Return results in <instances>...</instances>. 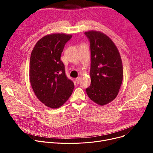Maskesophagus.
Masks as SVG:
<instances>
[{"label":"esophagus","instance_id":"34e87169","mask_svg":"<svg viewBox=\"0 0 153 153\" xmlns=\"http://www.w3.org/2000/svg\"><path fill=\"white\" fill-rule=\"evenodd\" d=\"M76 81L77 84L79 83V81H80V77H77L76 79Z\"/></svg>","mask_w":153,"mask_h":153}]
</instances>
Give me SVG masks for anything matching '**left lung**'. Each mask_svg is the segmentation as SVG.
Masks as SVG:
<instances>
[{
  "label": "left lung",
  "instance_id": "8db88e82",
  "mask_svg": "<svg viewBox=\"0 0 153 153\" xmlns=\"http://www.w3.org/2000/svg\"><path fill=\"white\" fill-rule=\"evenodd\" d=\"M91 46V84L86 89L93 102L103 106L117 96L123 81V65L119 51L113 41L102 32H85Z\"/></svg>",
  "mask_w": 153,
  "mask_h": 153
}]
</instances>
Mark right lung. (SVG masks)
Masks as SVG:
<instances>
[{
	"label": "right lung",
	"instance_id": "right-lung-1",
	"mask_svg": "<svg viewBox=\"0 0 153 153\" xmlns=\"http://www.w3.org/2000/svg\"><path fill=\"white\" fill-rule=\"evenodd\" d=\"M71 35L53 33L39 39L31 51L30 81L36 97L51 108L62 106L70 97L74 84L68 79L61 54Z\"/></svg>",
	"mask_w": 153,
	"mask_h": 153
}]
</instances>
